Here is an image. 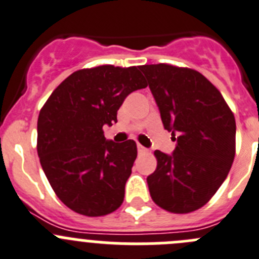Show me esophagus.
Returning a JSON list of instances; mask_svg holds the SVG:
<instances>
[{"label":"esophagus","instance_id":"esophagus-1","mask_svg":"<svg viewBox=\"0 0 259 259\" xmlns=\"http://www.w3.org/2000/svg\"><path fill=\"white\" fill-rule=\"evenodd\" d=\"M147 152H148V149H147L146 147L141 146V144H138V153L144 154V153H147Z\"/></svg>","mask_w":259,"mask_h":259}]
</instances>
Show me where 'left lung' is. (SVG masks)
<instances>
[{"label": "left lung", "instance_id": "left-lung-1", "mask_svg": "<svg viewBox=\"0 0 259 259\" xmlns=\"http://www.w3.org/2000/svg\"><path fill=\"white\" fill-rule=\"evenodd\" d=\"M172 154L154 152L157 168L147 178L157 206L189 213L211 199L235 157V117L219 89L200 72L172 65H143Z\"/></svg>", "mask_w": 259, "mask_h": 259}]
</instances>
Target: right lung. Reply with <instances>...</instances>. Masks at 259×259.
I'll return each instance as SVG.
<instances>
[{
  "instance_id": "right-lung-1",
  "label": "right lung",
  "mask_w": 259,
  "mask_h": 259,
  "mask_svg": "<svg viewBox=\"0 0 259 259\" xmlns=\"http://www.w3.org/2000/svg\"><path fill=\"white\" fill-rule=\"evenodd\" d=\"M147 87L137 66L102 65L67 76L38 117L40 165L65 206L89 217L121 206L137 158V144L107 141L103 126L117 122V110L132 92Z\"/></svg>"
}]
</instances>
